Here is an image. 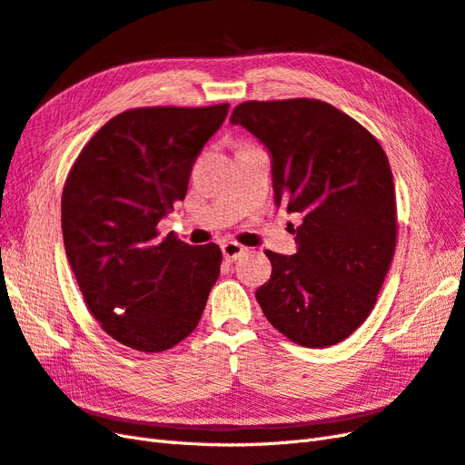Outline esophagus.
Wrapping results in <instances>:
<instances>
[{
    "label": "esophagus",
    "instance_id": "esophagus-1",
    "mask_svg": "<svg viewBox=\"0 0 465 465\" xmlns=\"http://www.w3.org/2000/svg\"><path fill=\"white\" fill-rule=\"evenodd\" d=\"M222 253H223L225 261H237L245 253V247L235 243V242H225V243H222Z\"/></svg>",
    "mask_w": 465,
    "mask_h": 465
}]
</instances>
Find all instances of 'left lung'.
<instances>
[{
    "instance_id": "left-lung-1",
    "label": "left lung",
    "mask_w": 465,
    "mask_h": 465,
    "mask_svg": "<svg viewBox=\"0 0 465 465\" xmlns=\"http://www.w3.org/2000/svg\"><path fill=\"white\" fill-rule=\"evenodd\" d=\"M232 124L271 153L276 206L302 214L298 251H267L271 281L255 298L274 329L322 349L352 335L376 306L393 259V177L378 140L317 99L247 101Z\"/></svg>"
}]
</instances>
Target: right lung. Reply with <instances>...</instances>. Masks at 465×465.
<instances>
[{"label": "right lung", "mask_w": 465, "mask_h": 465, "mask_svg": "<svg viewBox=\"0 0 465 465\" xmlns=\"http://www.w3.org/2000/svg\"><path fill=\"white\" fill-rule=\"evenodd\" d=\"M228 109L124 111L87 142L65 179V255L89 312L124 347L162 352L201 322L222 251L159 237L157 223L187 194L194 159Z\"/></svg>", "instance_id": "1"}]
</instances>
